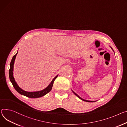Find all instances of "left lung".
<instances>
[{
  "mask_svg": "<svg viewBox=\"0 0 127 127\" xmlns=\"http://www.w3.org/2000/svg\"><path fill=\"white\" fill-rule=\"evenodd\" d=\"M72 92H73V93H74V94H75V95H76L77 97H78L79 99H80L82 100H83V101H86V102H94V101H88V100H84V99H82V98H80V97H79V96L78 95H77V94H76L75 93H74V92L73 91H72Z\"/></svg>",
  "mask_w": 127,
  "mask_h": 127,
  "instance_id": "1",
  "label": "left lung"
}]
</instances>
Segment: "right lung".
I'll return each mask as SVG.
<instances>
[{
	"label": "right lung",
	"instance_id": "right-lung-1",
	"mask_svg": "<svg viewBox=\"0 0 127 127\" xmlns=\"http://www.w3.org/2000/svg\"><path fill=\"white\" fill-rule=\"evenodd\" d=\"M17 55V53L13 56L12 59H11V61L10 63V68H9V79L10 80L11 83H12V85H13V87H14V88L15 89V90L20 94H21L22 95L25 96H26L27 97H29V98H39V97H42V96H44L45 95L47 94V93H48L49 92H50V91L52 90V87L53 86V84H54L55 80L57 77L58 75L56 76L53 79L52 82L50 83V84L49 85V86L48 87H47L44 90H43L42 91H40L35 92H26V91L23 90L22 89H21L18 86L17 84L15 82V79H14V76L13 75L14 64V61H15V58H16V57Z\"/></svg>",
	"mask_w": 127,
	"mask_h": 127
}]
</instances>
